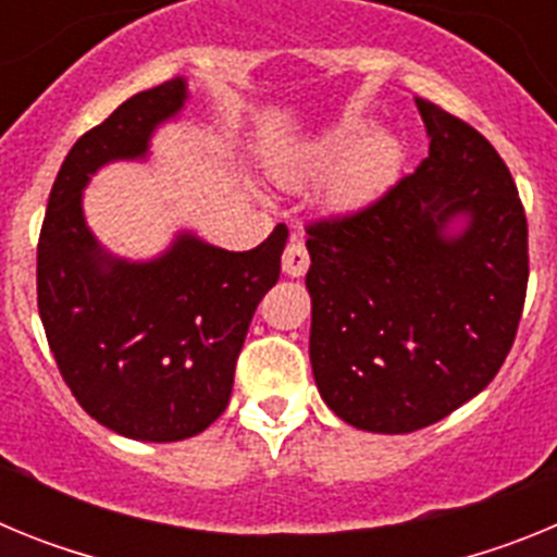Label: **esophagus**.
Returning <instances> with one entry per match:
<instances>
[{"label":"esophagus","mask_w":557,"mask_h":557,"mask_svg":"<svg viewBox=\"0 0 557 557\" xmlns=\"http://www.w3.org/2000/svg\"><path fill=\"white\" fill-rule=\"evenodd\" d=\"M282 268H284V273L289 275V278H301V275L309 270L307 245H304V239L298 234H293L289 245H287V248H284Z\"/></svg>","instance_id":"obj_1"}]
</instances>
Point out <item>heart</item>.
<instances>
[{"instance_id": "obj_1", "label": "heart", "mask_w": 557, "mask_h": 557, "mask_svg": "<svg viewBox=\"0 0 557 557\" xmlns=\"http://www.w3.org/2000/svg\"><path fill=\"white\" fill-rule=\"evenodd\" d=\"M357 133L354 131H339L334 133L332 139L326 141V152L343 156V152L354 150L357 145ZM398 164V147L391 136H373L366 145H359L354 150L351 161H348L343 178H339V191L346 198H362L368 191L379 189L382 184L391 181Z\"/></svg>"}]
</instances>
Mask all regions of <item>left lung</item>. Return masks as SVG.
I'll return each instance as SVG.
<instances>
[{
	"label": "left lung",
	"instance_id": "left-lung-1",
	"mask_svg": "<svg viewBox=\"0 0 557 557\" xmlns=\"http://www.w3.org/2000/svg\"><path fill=\"white\" fill-rule=\"evenodd\" d=\"M430 156L373 203L312 220L309 357L346 424L401 435L474 398L510 354L528 295V218L469 122L416 100ZM466 213L457 237L443 228Z\"/></svg>",
	"mask_w": 557,
	"mask_h": 557
}]
</instances>
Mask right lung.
<instances>
[{
    "mask_svg": "<svg viewBox=\"0 0 557 557\" xmlns=\"http://www.w3.org/2000/svg\"><path fill=\"white\" fill-rule=\"evenodd\" d=\"M184 100L175 77L83 133L58 170L38 236V314L63 382L102 426L152 444L198 435L223 416L250 318L278 282L287 245V225L243 253L184 234L145 264L97 245L81 206L88 175L145 156L152 127Z\"/></svg>",
    "mask_w": 557,
    "mask_h": 557,
    "instance_id": "add662e5",
    "label": "right lung"
}]
</instances>
